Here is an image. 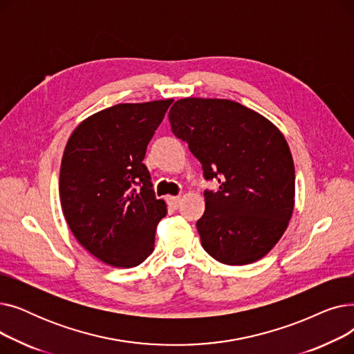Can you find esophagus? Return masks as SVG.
Returning <instances> with one entry per match:
<instances>
[{
	"instance_id": "34e87169",
	"label": "esophagus",
	"mask_w": 354,
	"mask_h": 354,
	"mask_svg": "<svg viewBox=\"0 0 354 354\" xmlns=\"http://www.w3.org/2000/svg\"><path fill=\"white\" fill-rule=\"evenodd\" d=\"M166 201H167V203H169L172 208H178L179 207V202H180V196H167Z\"/></svg>"
}]
</instances>
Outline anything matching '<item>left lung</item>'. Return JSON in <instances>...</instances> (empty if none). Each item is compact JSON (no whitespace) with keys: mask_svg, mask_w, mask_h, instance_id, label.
<instances>
[{"mask_svg":"<svg viewBox=\"0 0 354 354\" xmlns=\"http://www.w3.org/2000/svg\"><path fill=\"white\" fill-rule=\"evenodd\" d=\"M176 138L188 143L207 179L201 243L216 261L247 266L267 255L294 211L295 171L290 146L272 122L227 99L185 97L169 110Z\"/></svg>","mask_w":354,"mask_h":354,"instance_id":"obj_1","label":"left lung"}]
</instances>
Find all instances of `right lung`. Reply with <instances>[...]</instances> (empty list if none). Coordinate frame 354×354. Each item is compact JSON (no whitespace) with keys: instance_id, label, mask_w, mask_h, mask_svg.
Segmentation results:
<instances>
[{"instance_id":"add662e5","label":"right lung","mask_w":354,"mask_h":354,"mask_svg":"<svg viewBox=\"0 0 354 354\" xmlns=\"http://www.w3.org/2000/svg\"><path fill=\"white\" fill-rule=\"evenodd\" d=\"M174 99L120 103L84 119L60 166L62 209L73 235L102 263L132 268L153 252L166 215L143 163L146 147Z\"/></svg>"}]
</instances>
